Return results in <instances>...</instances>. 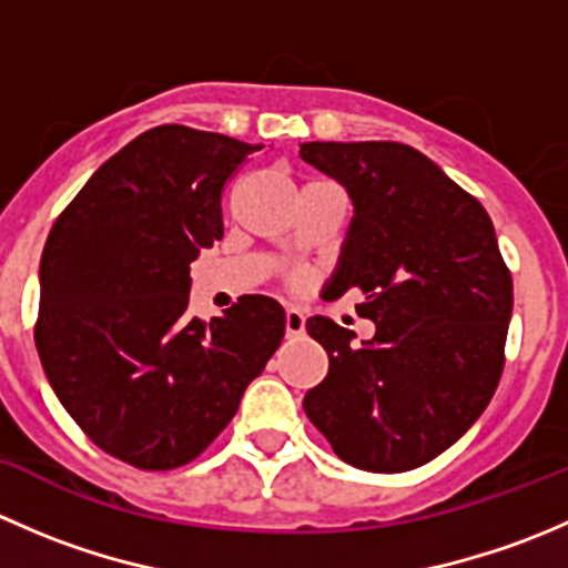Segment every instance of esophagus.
<instances>
[{
  "instance_id": "obj_1",
  "label": "esophagus",
  "mask_w": 568,
  "mask_h": 568,
  "mask_svg": "<svg viewBox=\"0 0 568 568\" xmlns=\"http://www.w3.org/2000/svg\"><path fill=\"white\" fill-rule=\"evenodd\" d=\"M305 332V316L300 311H285V337H300Z\"/></svg>"
}]
</instances>
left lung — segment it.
Segmentation results:
<instances>
[{"label": "left lung", "mask_w": 568, "mask_h": 568, "mask_svg": "<svg viewBox=\"0 0 568 568\" xmlns=\"http://www.w3.org/2000/svg\"><path fill=\"white\" fill-rule=\"evenodd\" d=\"M300 156L354 205L332 272L337 296L365 294L371 341L307 318L329 371L305 412L332 450L368 473L437 459L484 415L503 374L511 272L484 205L400 142H305Z\"/></svg>", "instance_id": "1"}]
</instances>
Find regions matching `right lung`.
Listing matches in <instances>:
<instances>
[{"instance_id": "obj_1", "label": "right lung", "mask_w": 568, "mask_h": 568, "mask_svg": "<svg viewBox=\"0 0 568 568\" xmlns=\"http://www.w3.org/2000/svg\"><path fill=\"white\" fill-rule=\"evenodd\" d=\"M263 145L156 125L106 159L40 257L36 346L77 426L140 469L203 454L285 332L268 296L189 316V263L220 242L222 189Z\"/></svg>"}]
</instances>
